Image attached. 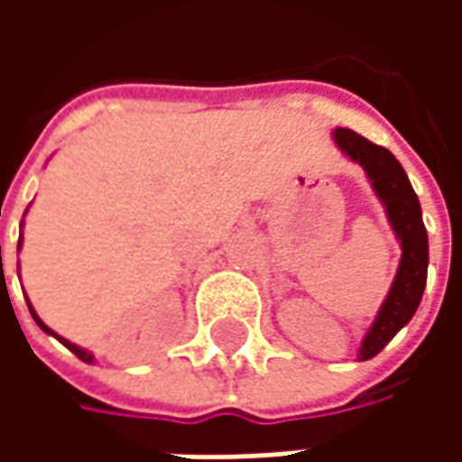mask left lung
Wrapping results in <instances>:
<instances>
[{"instance_id": "1", "label": "left lung", "mask_w": 462, "mask_h": 462, "mask_svg": "<svg viewBox=\"0 0 462 462\" xmlns=\"http://www.w3.org/2000/svg\"><path fill=\"white\" fill-rule=\"evenodd\" d=\"M334 143L351 161L366 171L371 188L378 195V200L383 202L388 222L401 242L396 280L391 284L388 297L381 304L376 319L358 348V361H366L376 356L416 314L423 290H426L428 232L423 225V215H420L418 195L411 188L406 171L401 168L393 152L386 151L383 145L366 141L364 135L348 128H337Z\"/></svg>"}]
</instances>
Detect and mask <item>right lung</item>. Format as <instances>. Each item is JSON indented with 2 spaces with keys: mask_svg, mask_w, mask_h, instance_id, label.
<instances>
[{
  "mask_svg": "<svg viewBox=\"0 0 462 462\" xmlns=\"http://www.w3.org/2000/svg\"><path fill=\"white\" fill-rule=\"evenodd\" d=\"M19 247H22V237H19ZM29 311H32V317H34V321H36V324H39V327H42V329L46 331V334H51V337H54V339L61 341V344H64V346L69 348V351H71V354H76V356L81 358V361H86V364H94V354H91V351H86V348L76 346V344H71V341H66L64 337H59V334H56V331L49 329V327H46L44 321H42V319H39V317H36V311L32 310V304H29Z\"/></svg>",
  "mask_w": 462,
  "mask_h": 462,
  "instance_id": "add662e5",
  "label": "right lung"
}]
</instances>
